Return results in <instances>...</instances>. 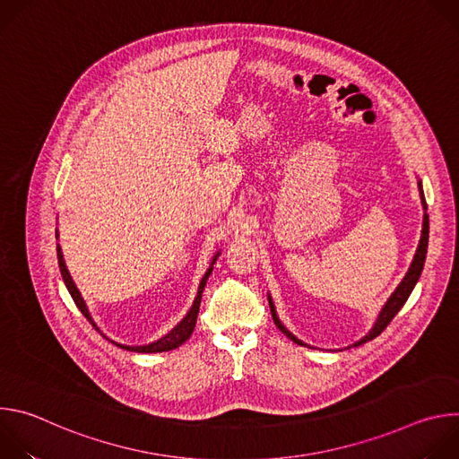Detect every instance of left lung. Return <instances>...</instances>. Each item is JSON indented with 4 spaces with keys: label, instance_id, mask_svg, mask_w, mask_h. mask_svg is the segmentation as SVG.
Listing matches in <instances>:
<instances>
[{
    "label": "left lung",
    "instance_id": "1",
    "mask_svg": "<svg viewBox=\"0 0 459 459\" xmlns=\"http://www.w3.org/2000/svg\"><path fill=\"white\" fill-rule=\"evenodd\" d=\"M418 186H420V198H421V205H423V211H425V212H423L421 238H420V243H418L416 254H414V257H412V264H411V267H409V271H407L405 278L402 280V283L396 287V290L390 294V298H388V299H386V303L383 305V308H381V312H379V316H377V319H376L374 326H372V329L368 331V334H367V336H363L359 342H356V343H354V347L363 345V343H367V342L374 340L376 336H379V334L386 329V325L392 321V317H394V316L400 312V308L405 305V301L409 299V296H411L412 289L416 287V283H418V280H420V276H421V271H423V265H425V257H427V247H429V214H427V204H425V195H423L421 181H418ZM269 305H271L273 319H274V323H276L278 329H280V331H281L289 340H292L294 343H298V345H301V347H308V349H312V347H310V345H307L305 342L298 340V338H296V336L287 329V326L280 321V317H278V312H276V307H274V301H273L271 294H269Z\"/></svg>",
    "mask_w": 459,
    "mask_h": 459
}]
</instances>
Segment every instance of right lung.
Masks as SVG:
<instances>
[{
	"mask_svg": "<svg viewBox=\"0 0 459 459\" xmlns=\"http://www.w3.org/2000/svg\"><path fill=\"white\" fill-rule=\"evenodd\" d=\"M56 238H59L57 230H56ZM56 248H57V264H59V271H61V276H63L65 285H67L69 294L73 296V299H74L76 307H78V308L82 310V314L91 321V325L94 326V329H96V331H100V329H98V325L94 323V319H92V316H91V312H89V308H87L85 299L82 298V292L78 290L76 283L73 281V276H71V273H69L67 265H65V259H63V252H61L59 243H57V247H56ZM220 254H221L220 250L214 254V257H212V261H211V267L207 269L205 276H204V278H202V281H200L198 294H195V298H194V303H192L190 310L185 314V317H183V319L174 326V329H172L170 333H167V334H165V336H161L160 340H156V342H152V343H147V345H121V343H117V342L108 340L105 334H103V338H107L110 343L117 345V347H121V349H125V351L143 352V354H151V352H167V351H172V349H178L179 345H183V343L190 338V334H192V331H194V326H195V317H198V312H200V303H202L204 289H205V285H207L209 276L212 274L214 264H216V259L220 257Z\"/></svg>",
	"mask_w": 459,
	"mask_h": 459,
	"instance_id": "add662e5",
	"label": "right lung"
}]
</instances>
